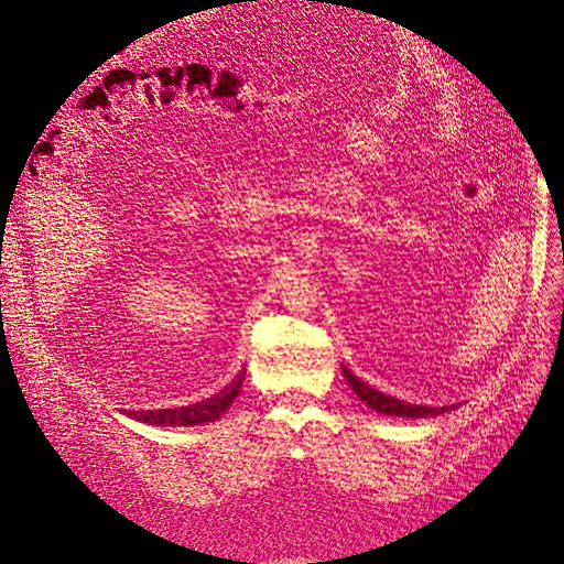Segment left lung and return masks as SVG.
I'll return each instance as SVG.
<instances>
[{
	"label": "left lung",
	"mask_w": 564,
	"mask_h": 564,
	"mask_svg": "<svg viewBox=\"0 0 564 564\" xmlns=\"http://www.w3.org/2000/svg\"><path fill=\"white\" fill-rule=\"evenodd\" d=\"M344 377H347L349 387L356 391V395L360 398L362 403L370 405L372 410L377 412H384V414H393V416H435V414H443L447 412L449 408H457V405H443V408H429V405H412V403H405V401H398V398L393 395H387L381 393L372 387H368L366 381H360L356 375H351V370L344 368Z\"/></svg>",
	"instance_id": "1"
}]
</instances>
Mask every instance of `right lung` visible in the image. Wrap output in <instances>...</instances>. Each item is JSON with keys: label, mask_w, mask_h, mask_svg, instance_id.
<instances>
[{"label": "right lung", "mask_w": 564, "mask_h": 564, "mask_svg": "<svg viewBox=\"0 0 564 564\" xmlns=\"http://www.w3.org/2000/svg\"><path fill=\"white\" fill-rule=\"evenodd\" d=\"M246 372L241 370L236 375L229 387H225L220 393H215L213 398H206V401L187 405V408H173V410H131L129 416L138 422H150L156 426H194V424H204V422H215L231 403L234 398L239 395L241 384H243Z\"/></svg>", "instance_id": "1"}]
</instances>
